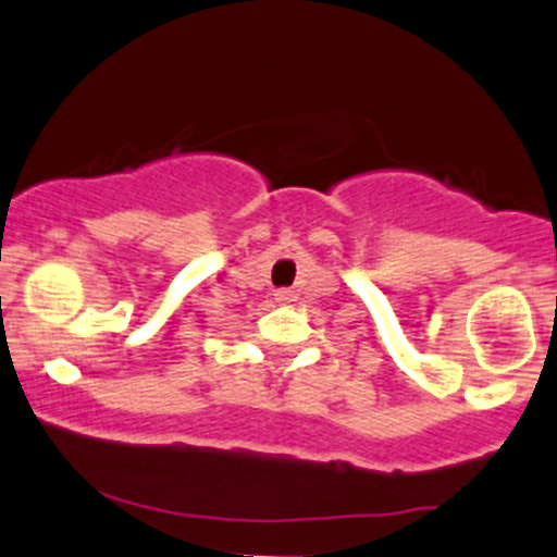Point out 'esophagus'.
<instances>
[{"mask_svg": "<svg viewBox=\"0 0 557 557\" xmlns=\"http://www.w3.org/2000/svg\"><path fill=\"white\" fill-rule=\"evenodd\" d=\"M274 298H277L280 304H290L296 298V294H294V290H288V288H280L277 294H274Z\"/></svg>", "mask_w": 557, "mask_h": 557, "instance_id": "34e87169", "label": "esophagus"}]
</instances>
